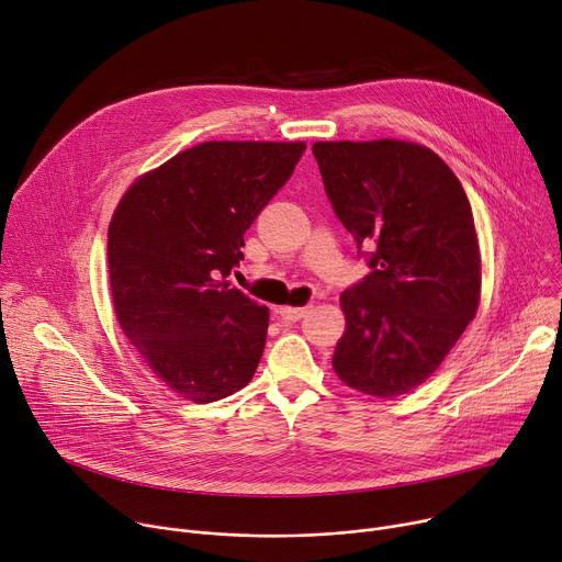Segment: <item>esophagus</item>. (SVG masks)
<instances>
[{"instance_id":"1","label":"esophagus","mask_w":562,"mask_h":562,"mask_svg":"<svg viewBox=\"0 0 562 562\" xmlns=\"http://www.w3.org/2000/svg\"><path fill=\"white\" fill-rule=\"evenodd\" d=\"M310 310H312V307H297V310H293V307H280V310H278V316H280L282 321H286V323H297V321H302L304 316L310 314Z\"/></svg>"}]
</instances>
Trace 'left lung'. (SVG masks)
I'll return each instance as SVG.
<instances>
[{
    "label": "left lung",
    "mask_w": 562,
    "mask_h": 562,
    "mask_svg": "<svg viewBox=\"0 0 562 562\" xmlns=\"http://www.w3.org/2000/svg\"><path fill=\"white\" fill-rule=\"evenodd\" d=\"M327 199L370 273L340 304L336 374L392 398L443 363L480 304L469 196L432 149L405 140L314 143Z\"/></svg>",
    "instance_id": "1"
}]
</instances>
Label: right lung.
Masks as SVG:
<instances>
[{
    "mask_svg": "<svg viewBox=\"0 0 562 562\" xmlns=\"http://www.w3.org/2000/svg\"><path fill=\"white\" fill-rule=\"evenodd\" d=\"M304 149L201 143L140 177L119 203L108 233L116 318L147 368L188 401L224 398L258 370L269 310L228 276Z\"/></svg>",
    "mask_w": 562,
    "mask_h": 562,
    "instance_id": "right-lung-1",
    "label": "right lung"
}]
</instances>
